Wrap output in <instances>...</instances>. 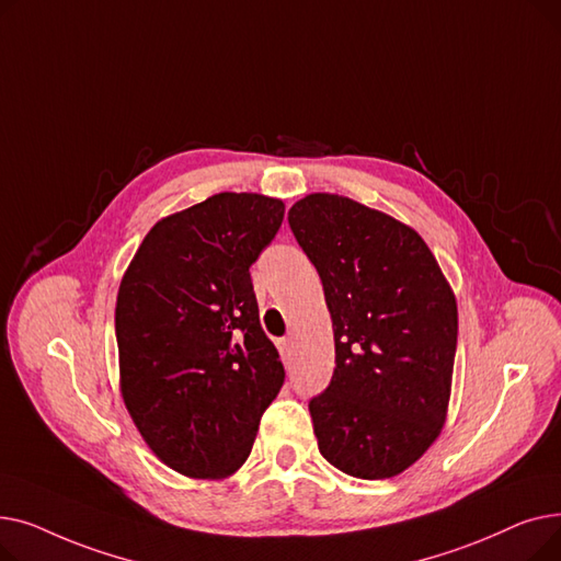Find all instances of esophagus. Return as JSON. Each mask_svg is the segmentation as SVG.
<instances>
[{
	"label": "esophagus",
	"instance_id": "esophagus-1",
	"mask_svg": "<svg viewBox=\"0 0 561 561\" xmlns=\"http://www.w3.org/2000/svg\"><path fill=\"white\" fill-rule=\"evenodd\" d=\"M277 345H279L282 357H290V352H293V339H282Z\"/></svg>",
	"mask_w": 561,
	"mask_h": 561
}]
</instances>
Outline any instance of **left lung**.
Returning a JSON list of instances; mask_svg holds the SVG:
<instances>
[{
  "label": "left lung",
  "instance_id": "left-lung-1",
  "mask_svg": "<svg viewBox=\"0 0 561 561\" xmlns=\"http://www.w3.org/2000/svg\"><path fill=\"white\" fill-rule=\"evenodd\" d=\"M288 225L325 290L336 368L309 402L318 450L359 480L400 476L448 419L457 300L416 229L345 195L311 193Z\"/></svg>",
  "mask_w": 561,
  "mask_h": 561
}]
</instances>
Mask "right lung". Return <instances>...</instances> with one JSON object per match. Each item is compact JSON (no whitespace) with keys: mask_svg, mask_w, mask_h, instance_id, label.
Here are the masks:
<instances>
[{"mask_svg":"<svg viewBox=\"0 0 561 561\" xmlns=\"http://www.w3.org/2000/svg\"><path fill=\"white\" fill-rule=\"evenodd\" d=\"M282 220L277 197L211 195L147 231L117 288L125 407L150 450L186 478L233 476L284 385L250 279Z\"/></svg>","mask_w":561,"mask_h":561,"instance_id":"obj_1","label":"right lung"}]
</instances>
